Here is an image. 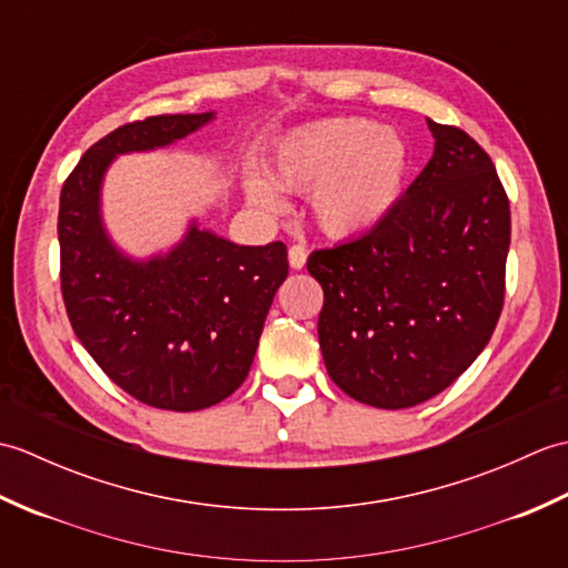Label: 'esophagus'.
Instances as JSON below:
<instances>
[{"label": "esophagus", "mask_w": 568, "mask_h": 568, "mask_svg": "<svg viewBox=\"0 0 568 568\" xmlns=\"http://www.w3.org/2000/svg\"><path fill=\"white\" fill-rule=\"evenodd\" d=\"M287 261H291V268L303 271L305 263H307V248L303 244L291 246V248H287Z\"/></svg>", "instance_id": "34e87169"}]
</instances>
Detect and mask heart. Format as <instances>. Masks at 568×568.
I'll list each match as a JSON object with an SVG mask.
<instances>
[{"label": "heart", "instance_id": "obj_1", "mask_svg": "<svg viewBox=\"0 0 568 568\" xmlns=\"http://www.w3.org/2000/svg\"><path fill=\"white\" fill-rule=\"evenodd\" d=\"M409 171V146L400 131L364 116H334L297 126L277 141L271 175L244 173V192L265 214L285 210L276 185L310 192V210L324 234H368L400 202Z\"/></svg>", "mask_w": 568, "mask_h": 568}]
</instances>
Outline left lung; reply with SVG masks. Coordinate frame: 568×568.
Returning a JSON list of instances; mask_svg holds the SVG:
<instances>
[{"mask_svg":"<svg viewBox=\"0 0 568 568\" xmlns=\"http://www.w3.org/2000/svg\"><path fill=\"white\" fill-rule=\"evenodd\" d=\"M434 153L388 220L312 251L329 378L354 400L415 407L490 342L505 295L510 204L496 165L456 126L427 119Z\"/></svg>","mask_w":568,"mask_h":568,"instance_id":"1","label":"left lung"}]
</instances>
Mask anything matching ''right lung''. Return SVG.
Returning a JSON list of instances; mask_svg holds the SVG:
<instances>
[{"mask_svg": "<svg viewBox=\"0 0 568 568\" xmlns=\"http://www.w3.org/2000/svg\"><path fill=\"white\" fill-rule=\"evenodd\" d=\"M214 114L119 126L82 155L60 192V285L72 332L119 388L173 413L212 407L246 381L287 277V248L239 246L192 216L171 248L131 256L104 224L102 187L119 155L173 146Z\"/></svg>", "mask_w": 568, "mask_h": 568, "instance_id": "right-lung-1", "label": "right lung"}]
</instances>
